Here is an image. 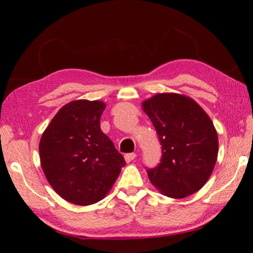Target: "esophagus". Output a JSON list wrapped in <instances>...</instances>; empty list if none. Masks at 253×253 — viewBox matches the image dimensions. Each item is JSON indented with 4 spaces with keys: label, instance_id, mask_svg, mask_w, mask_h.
Wrapping results in <instances>:
<instances>
[{
    "label": "esophagus",
    "instance_id": "obj_1",
    "mask_svg": "<svg viewBox=\"0 0 253 253\" xmlns=\"http://www.w3.org/2000/svg\"><path fill=\"white\" fill-rule=\"evenodd\" d=\"M136 158V154L135 153H129V154H126L125 155V161L127 163H130L131 161H134Z\"/></svg>",
    "mask_w": 253,
    "mask_h": 253
}]
</instances>
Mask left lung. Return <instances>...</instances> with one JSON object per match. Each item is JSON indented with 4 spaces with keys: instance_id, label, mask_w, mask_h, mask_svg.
<instances>
[{
    "instance_id": "8db88e82",
    "label": "left lung",
    "mask_w": 253,
    "mask_h": 253,
    "mask_svg": "<svg viewBox=\"0 0 253 253\" xmlns=\"http://www.w3.org/2000/svg\"><path fill=\"white\" fill-rule=\"evenodd\" d=\"M142 108L153 123L162 145V160L147 169L163 195L184 199L204 186L219 153V138L211 118L194 99L175 92L156 93Z\"/></svg>"
}]
</instances>
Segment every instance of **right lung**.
<instances>
[{"label": "right lung", "instance_id": "add662e5", "mask_svg": "<svg viewBox=\"0 0 253 253\" xmlns=\"http://www.w3.org/2000/svg\"><path fill=\"white\" fill-rule=\"evenodd\" d=\"M100 100L79 99L60 109L41 136V168L53 190L76 205L99 202L126 164L100 129Z\"/></svg>", "mask_w": 253, "mask_h": 253}]
</instances>
